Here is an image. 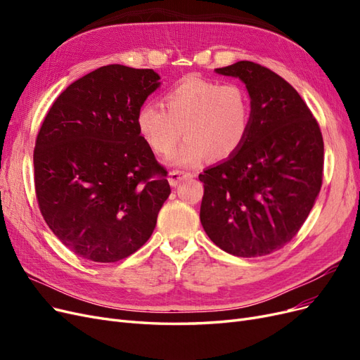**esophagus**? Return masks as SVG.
<instances>
[{"label":"esophagus","instance_id":"1","mask_svg":"<svg viewBox=\"0 0 360 360\" xmlns=\"http://www.w3.org/2000/svg\"><path fill=\"white\" fill-rule=\"evenodd\" d=\"M191 177H192V174H191V172H184V171H171V172H169V177H168V180H169V183H171V186H177V184H180L183 180L191 179Z\"/></svg>","mask_w":360,"mask_h":360}]
</instances>
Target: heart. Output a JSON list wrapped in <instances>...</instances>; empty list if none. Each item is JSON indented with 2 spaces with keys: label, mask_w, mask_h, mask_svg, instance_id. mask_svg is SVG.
Instances as JSON below:
<instances>
[{
  "label": "heart",
  "mask_w": 360,
  "mask_h": 360,
  "mask_svg": "<svg viewBox=\"0 0 360 360\" xmlns=\"http://www.w3.org/2000/svg\"><path fill=\"white\" fill-rule=\"evenodd\" d=\"M158 103L139 108L136 124L148 147L160 156H169L180 139L188 136L171 162L197 165L210 155L221 160L240 148L250 127V99L242 85L221 84L201 76H186Z\"/></svg>",
  "instance_id": "heart-1"
}]
</instances>
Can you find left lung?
I'll use <instances>...</instances> for the list:
<instances>
[{
    "label": "left lung",
    "instance_id": "1",
    "mask_svg": "<svg viewBox=\"0 0 360 360\" xmlns=\"http://www.w3.org/2000/svg\"><path fill=\"white\" fill-rule=\"evenodd\" d=\"M245 82L250 127L233 156L200 174V219L210 240L236 257H263L297 234L320 193L324 144L300 94L252 61L216 69Z\"/></svg>",
    "mask_w": 360,
    "mask_h": 360
}]
</instances>
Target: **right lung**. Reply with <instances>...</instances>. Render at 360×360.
I'll return each mask as SVG.
<instances>
[{
  "label": "right lung",
  "instance_id": "obj_1",
  "mask_svg": "<svg viewBox=\"0 0 360 360\" xmlns=\"http://www.w3.org/2000/svg\"><path fill=\"white\" fill-rule=\"evenodd\" d=\"M151 69L110 64L70 84L37 134L34 184L43 219L72 252L115 263L153 234L171 193L136 115L158 86Z\"/></svg>",
  "mask_w": 360,
  "mask_h": 360
}]
</instances>
